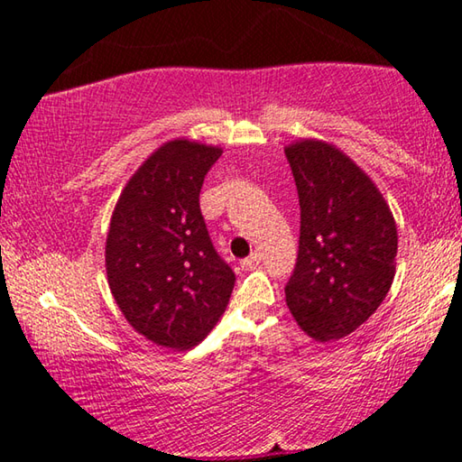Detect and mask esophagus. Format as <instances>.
I'll return each instance as SVG.
<instances>
[{
  "label": "esophagus",
  "mask_w": 462,
  "mask_h": 462,
  "mask_svg": "<svg viewBox=\"0 0 462 462\" xmlns=\"http://www.w3.org/2000/svg\"><path fill=\"white\" fill-rule=\"evenodd\" d=\"M259 263H261V254L259 253H253L250 256H246V259L240 261L242 269H254Z\"/></svg>",
  "instance_id": "obj_1"
}]
</instances>
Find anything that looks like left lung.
Instances as JSON below:
<instances>
[{"label": "left lung", "mask_w": 462, "mask_h": 462, "mask_svg": "<svg viewBox=\"0 0 462 462\" xmlns=\"http://www.w3.org/2000/svg\"><path fill=\"white\" fill-rule=\"evenodd\" d=\"M300 198V248L285 300L316 340L366 322L395 275L397 228L377 187L346 154L319 140L285 148Z\"/></svg>", "instance_id": "obj_1"}]
</instances>
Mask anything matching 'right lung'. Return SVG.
Here are the masks:
<instances>
[{
  "instance_id": "right-lung-1",
  "label": "right lung",
  "mask_w": 462,
  "mask_h": 462,
  "mask_svg": "<svg viewBox=\"0 0 462 462\" xmlns=\"http://www.w3.org/2000/svg\"><path fill=\"white\" fill-rule=\"evenodd\" d=\"M222 151L171 140L143 162L116 203L106 242L107 283L124 318L159 346L189 350L228 306L236 275L199 208Z\"/></svg>"
}]
</instances>
